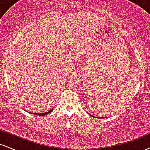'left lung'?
<instances>
[{
	"instance_id": "obj_1",
	"label": "left lung",
	"mask_w": 150,
	"mask_h": 150,
	"mask_svg": "<svg viewBox=\"0 0 150 150\" xmlns=\"http://www.w3.org/2000/svg\"><path fill=\"white\" fill-rule=\"evenodd\" d=\"M89 115H90V116H93V117H95V116H92V115H91V114H89Z\"/></svg>"
}]
</instances>
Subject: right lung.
Listing matches in <instances>:
<instances>
[{
    "label": "right lung",
    "mask_w": 150,
    "mask_h": 150,
    "mask_svg": "<svg viewBox=\"0 0 150 150\" xmlns=\"http://www.w3.org/2000/svg\"><path fill=\"white\" fill-rule=\"evenodd\" d=\"M53 109H54V108H52V109L49 110V111H47V112H44V113H34V114L38 115V116H45V115H46V114H49V113L50 112H51V111H52ZM33 114H34V113H33Z\"/></svg>",
    "instance_id": "add662e5"
}]
</instances>
